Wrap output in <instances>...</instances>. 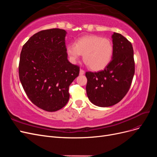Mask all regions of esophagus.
Returning a JSON list of instances; mask_svg holds the SVG:
<instances>
[{
  "mask_svg": "<svg viewBox=\"0 0 157 157\" xmlns=\"http://www.w3.org/2000/svg\"><path fill=\"white\" fill-rule=\"evenodd\" d=\"M84 71L83 69H80V75H84Z\"/></svg>",
  "mask_w": 157,
  "mask_h": 157,
  "instance_id": "34e87169",
  "label": "esophagus"
}]
</instances>
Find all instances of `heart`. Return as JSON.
Here are the masks:
<instances>
[{"mask_svg": "<svg viewBox=\"0 0 157 157\" xmlns=\"http://www.w3.org/2000/svg\"><path fill=\"white\" fill-rule=\"evenodd\" d=\"M67 53L70 60L76 63L83 55L85 63L94 71L105 69L110 63L113 54L112 42L106 38L98 35H87L80 38L75 45L69 44Z\"/></svg>", "mask_w": 157, "mask_h": 157, "instance_id": "obj_1", "label": "heart"}]
</instances>
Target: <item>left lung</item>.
<instances>
[{
    "label": "left lung",
    "mask_w": 157,
    "mask_h": 157,
    "mask_svg": "<svg viewBox=\"0 0 157 157\" xmlns=\"http://www.w3.org/2000/svg\"><path fill=\"white\" fill-rule=\"evenodd\" d=\"M113 59L103 71L86 72L89 100L98 107H110L121 101L129 90L135 73L134 50L131 42L114 33Z\"/></svg>",
    "instance_id": "obj_1"
}]
</instances>
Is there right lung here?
<instances>
[{"label":"right lung","mask_w":157,"mask_h":157,"mask_svg":"<svg viewBox=\"0 0 157 157\" xmlns=\"http://www.w3.org/2000/svg\"><path fill=\"white\" fill-rule=\"evenodd\" d=\"M61 29H46L33 35L23 46L19 77L27 97L36 106L54 112L69 99L70 84L80 67L67 59L65 37Z\"/></svg>","instance_id":"1"}]
</instances>
